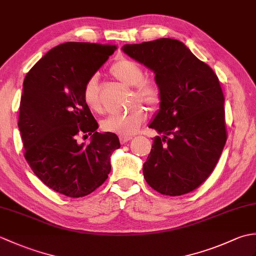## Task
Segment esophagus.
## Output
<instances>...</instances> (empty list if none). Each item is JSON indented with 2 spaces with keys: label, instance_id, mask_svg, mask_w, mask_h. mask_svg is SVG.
Instances as JSON below:
<instances>
[{
  "label": "esophagus",
  "instance_id": "obj_1",
  "mask_svg": "<svg viewBox=\"0 0 256 256\" xmlns=\"http://www.w3.org/2000/svg\"><path fill=\"white\" fill-rule=\"evenodd\" d=\"M132 140L131 136H120V143L125 144V143H128V140Z\"/></svg>",
  "mask_w": 256,
  "mask_h": 256
}]
</instances>
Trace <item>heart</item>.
<instances>
[{
    "mask_svg": "<svg viewBox=\"0 0 256 256\" xmlns=\"http://www.w3.org/2000/svg\"><path fill=\"white\" fill-rule=\"evenodd\" d=\"M110 74L123 84L133 86L132 102L136 100L150 108L160 106L162 100L160 86L154 79L143 78V69L136 62L124 58L120 59L112 64ZM82 96L86 106L92 111H102L99 84H98L96 76H92L86 80L84 86ZM145 118L146 113L144 108L140 106H134L123 114H114V116H108L101 122V128L106 132L116 133L121 136H130L138 132Z\"/></svg>",
    "mask_w": 256,
    "mask_h": 256,
    "instance_id": "1",
    "label": "heart"
}]
</instances>
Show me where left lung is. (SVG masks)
Masks as SVG:
<instances>
[{
  "label": "left lung",
  "instance_id": "left-lung-1",
  "mask_svg": "<svg viewBox=\"0 0 256 256\" xmlns=\"http://www.w3.org/2000/svg\"><path fill=\"white\" fill-rule=\"evenodd\" d=\"M122 50L155 74L162 91L148 128L162 136L154 138L143 165L145 180L166 196L192 192L214 170L226 142L218 77L177 40L124 45Z\"/></svg>",
  "mask_w": 256,
  "mask_h": 256
}]
</instances>
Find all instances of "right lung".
<instances>
[{
  "label": "right lung",
  "instance_id": "add662e5",
  "mask_svg": "<svg viewBox=\"0 0 256 256\" xmlns=\"http://www.w3.org/2000/svg\"><path fill=\"white\" fill-rule=\"evenodd\" d=\"M116 45L69 42L42 56L24 79L18 128L25 160L46 186L72 198L100 187L111 170L110 157L121 148L114 133H100L84 101V86ZM91 134L88 146L76 136Z\"/></svg>",
  "mask_w": 256,
  "mask_h": 256
}]
</instances>
